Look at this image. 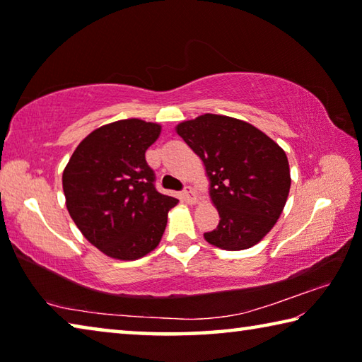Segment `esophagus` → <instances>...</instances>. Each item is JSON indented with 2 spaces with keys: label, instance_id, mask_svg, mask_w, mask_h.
Masks as SVG:
<instances>
[{
  "label": "esophagus",
  "instance_id": "1",
  "mask_svg": "<svg viewBox=\"0 0 362 362\" xmlns=\"http://www.w3.org/2000/svg\"><path fill=\"white\" fill-rule=\"evenodd\" d=\"M182 198L185 199L188 204H196V203H198V193H196L192 187H187L185 189H183Z\"/></svg>",
  "mask_w": 362,
  "mask_h": 362
}]
</instances>
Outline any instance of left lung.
Wrapping results in <instances>:
<instances>
[{
	"label": "left lung",
	"instance_id": "obj_1",
	"mask_svg": "<svg viewBox=\"0 0 362 362\" xmlns=\"http://www.w3.org/2000/svg\"><path fill=\"white\" fill-rule=\"evenodd\" d=\"M175 132L204 164L209 196L218 211L204 240L225 250L260 243L283 212L291 189L286 151L246 121L206 113L179 122Z\"/></svg>",
	"mask_w": 362,
	"mask_h": 362
}]
</instances>
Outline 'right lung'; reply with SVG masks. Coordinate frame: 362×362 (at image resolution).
Returning a JSON list of instances; mask_svg holds the SVG:
<instances>
[{
	"instance_id": "right-lung-1",
	"label": "right lung",
	"mask_w": 362,
	"mask_h": 362,
	"mask_svg": "<svg viewBox=\"0 0 362 362\" xmlns=\"http://www.w3.org/2000/svg\"><path fill=\"white\" fill-rule=\"evenodd\" d=\"M161 126L139 118L100 126L81 140L64 169L65 204L93 246L116 260H137L155 249L179 203L156 192L145 151Z\"/></svg>"
}]
</instances>
